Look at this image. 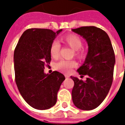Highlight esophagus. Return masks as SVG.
Returning a JSON list of instances; mask_svg holds the SVG:
<instances>
[{
    "label": "esophagus",
    "instance_id": "34e87169",
    "mask_svg": "<svg viewBox=\"0 0 125 125\" xmlns=\"http://www.w3.org/2000/svg\"><path fill=\"white\" fill-rule=\"evenodd\" d=\"M65 78H69V75H67V74H65Z\"/></svg>",
    "mask_w": 125,
    "mask_h": 125
}]
</instances>
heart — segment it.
I'll return each instance as SVG.
<instances>
[{
  "label": "heart",
  "instance_id": "1",
  "mask_svg": "<svg viewBox=\"0 0 125 125\" xmlns=\"http://www.w3.org/2000/svg\"><path fill=\"white\" fill-rule=\"evenodd\" d=\"M63 42L65 45L74 50V55L79 59L85 58L87 54V49L82 47V40L80 36L75 34H69L65 36ZM61 45L58 41L54 40L50 47V53L54 58L60 56ZM77 65V63L74 60H61L55 65V69L63 73H69L71 69Z\"/></svg>",
  "mask_w": 125,
  "mask_h": 125
}]
</instances>
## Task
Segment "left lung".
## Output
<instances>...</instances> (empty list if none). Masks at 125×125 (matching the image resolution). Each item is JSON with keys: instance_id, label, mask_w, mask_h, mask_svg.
Masks as SVG:
<instances>
[{"instance_id": "1", "label": "left lung", "mask_w": 125, "mask_h": 125, "mask_svg": "<svg viewBox=\"0 0 125 125\" xmlns=\"http://www.w3.org/2000/svg\"><path fill=\"white\" fill-rule=\"evenodd\" d=\"M72 30L85 39L89 47L85 62L77 70L81 76H87L86 80L71 76L74 83L73 102L78 108L91 110L103 103L112 84L114 51L109 36L101 28L82 26Z\"/></svg>"}]
</instances>
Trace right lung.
Segmentation results:
<instances>
[{"mask_svg":"<svg viewBox=\"0 0 125 125\" xmlns=\"http://www.w3.org/2000/svg\"><path fill=\"white\" fill-rule=\"evenodd\" d=\"M62 29L54 32L30 28L23 32L14 51L15 80L21 95L30 106L47 110L56 104L57 93L65 79L58 71L45 74L51 61L50 47Z\"/></svg>","mask_w":125,"mask_h":125,"instance_id":"obj_1","label":"right lung"}]
</instances>
